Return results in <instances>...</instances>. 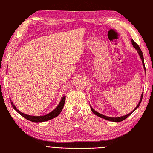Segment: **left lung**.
Segmentation results:
<instances>
[{
    "mask_svg": "<svg viewBox=\"0 0 153 153\" xmlns=\"http://www.w3.org/2000/svg\"><path fill=\"white\" fill-rule=\"evenodd\" d=\"M131 42H132V45L133 46V47L137 50V52H138V53L139 54L140 58V59H141V60H142L143 67H144V70H146L145 66V63H144V58H143V52H142L141 50H140V47L139 46V45L137 44L136 42H134V41L133 40H131ZM143 92L142 93L141 96H140V99L139 103H138V105H137V106L135 107V108L134 109V110L132 112H131V113H129V114L126 115H124V116L119 117H107V116H105V115H102V114H101V113H98L97 111H95L94 109L92 108V107H91V106H90V107H91V111H92V112L94 113L95 115H96L97 116L100 117H101V118H103V119H106V120H108V121H113V122H121V121H122L125 120V119H126V118H127L129 116V115L131 114V113H132L134 111H135L137 108H138V107H139V105H140V103H141V101H142V99H143Z\"/></svg>",
    "mask_w": 153,
    "mask_h": 153,
    "instance_id": "obj_1",
    "label": "left lung"
}]
</instances>
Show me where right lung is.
<instances>
[{
    "mask_svg": "<svg viewBox=\"0 0 153 153\" xmlns=\"http://www.w3.org/2000/svg\"><path fill=\"white\" fill-rule=\"evenodd\" d=\"M65 100V95H64L63 97L62 98L60 102H59L58 107H57L54 110H53L52 112L48 113V114L45 115L43 116H32V115L25 114V113L20 112L19 109H16V107H15V105L13 104V102H11V104H12V106H13V108L16 110L20 115H22L25 119H28V120H29V121H32V122H35V123H38V122H44V121L50 120V119H52L53 118L56 117L61 113L63 107H64V105Z\"/></svg>",
    "mask_w": 153,
    "mask_h": 153,
    "instance_id": "obj_1",
    "label": "right lung"
}]
</instances>
